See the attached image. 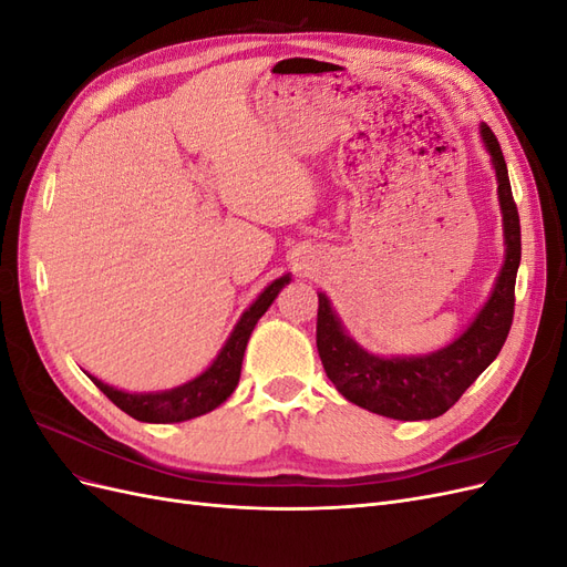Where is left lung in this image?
I'll list each match as a JSON object with an SVG mask.
<instances>
[{
	"instance_id": "1",
	"label": "left lung",
	"mask_w": 567,
	"mask_h": 567,
	"mask_svg": "<svg viewBox=\"0 0 567 567\" xmlns=\"http://www.w3.org/2000/svg\"><path fill=\"white\" fill-rule=\"evenodd\" d=\"M492 158L504 225V265L483 310L458 338L431 354L379 357L364 350L340 323L326 293H319L317 350L326 375L348 402L398 421H431L452 409L496 354L502 352L516 305L520 265V219L513 203L508 169L494 132L480 123Z\"/></svg>"
}]
</instances>
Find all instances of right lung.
Returning a JSON list of instances; mask_svg holds the SVG:
<instances>
[{
  "mask_svg": "<svg viewBox=\"0 0 567 567\" xmlns=\"http://www.w3.org/2000/svg\"><path fill=\"white\" fill-rule=\"evenodd\" d=\"M286 284H290V274H284V277L274 279L262 293L257 296V300L241 315V319L236 321L234 331L229 333L227 342L213 359V364L192 381H186L177 388L161 390V392H125L94 379L90 373L87 375L117 409H123L125 414H130L136 421L179 423V421L208 414V411L217 409L221 402H227V398H231V392L238 385V379H241L244 354H246V346L255 323L260 321V317L269 310V305L277 300V296L281 293V288Z\"/></svg>",
  "mask_w": 567,
  "mask_h": 567,
  "instance_id": "1",
  "label": "right lung"
}]
</instances>
